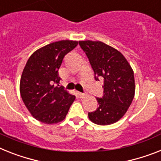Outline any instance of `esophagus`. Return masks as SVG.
I'll list each match as a JSON object with an SVG mask.
<instances>
[{
	"label": "esophagus",
	"mask_w": 161,
	"mask_h": 161,
	"mask_svg": "<svg viewBox=\"0 0 161 161\" xmlns=\"http://www.w3.org/2000/svg\"><path fill=\"white\" fill-rule=\"evenodd\" d=\"M78 97H80V98H83V97H84L85 96H86L84 94V93H81V92H78Z\"/></svg>",
	"instance_id": "1"
}]
</instances>
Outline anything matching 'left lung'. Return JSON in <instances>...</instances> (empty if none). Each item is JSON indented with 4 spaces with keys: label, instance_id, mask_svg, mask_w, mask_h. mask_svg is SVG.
Masks as SVG:
<instances>
[{
    "label": "left lung",
    "instance_id": "1",
    "mask_svg": "<svg viewBox=\"0 0 161 161\" xmlns=\"http://www.w3.org/2000/svg\"><path fill=\"white\" fill-rule=\"evenodd\" d=\"M78 43L88 58L96 80L104 79L103 96L97 98L99 106L89 112V119L99 125L114 124L124 115L134 97L133 69L119 51L102 42Z\"/></svg>",
    "mask_w": 161,
    "mask_h": 161
}]
</instances>
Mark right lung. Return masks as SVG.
I'll return each mask as SVG.
<instances>
[{
  "label": "right lung",
  "instance_id": "add662e5",
  "mask_svg": "<svg viewBox=\"0 0 161 161\" xmlns=\"http://www.w3.org/2000/svg\"><path fill=\"white\" fill-rule=\"evenodd\" d=\"M78 42L63 40L50 43L31 55L20 79V95L33 117L44 124L64 120L75 100L60 86L59 69L66 54L74 49Z\"/></svg>",
  "mask_w": 161,
  "mask_h": 161
}]
</instances>
